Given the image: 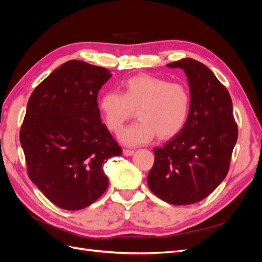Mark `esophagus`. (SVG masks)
<instances>
[{
  "mask_svg": "<svg viewBox=\"0 0 262 262\" xmlns=\"http://www.w3.org/2000/svg\"><path fill=\"white\" fill-rule=\"evenodd\" d=\"M134 154V150L133 149H128V148H124L123 149V155L124 156H131Z\"/></svg>",
  "mask_w": 262,
  "mask_h": 262,
  "instance_id": "obj_1",
  "label": "esophagus"
}]
</instances>
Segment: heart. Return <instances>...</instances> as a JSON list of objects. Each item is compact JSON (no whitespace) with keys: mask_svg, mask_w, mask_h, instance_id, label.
<instances>
[{"mask_svg":"<svg viewBox=\"0 0 262 262\" xmlns=\"http://www.w3.org/2000/svg\"><path fill=\"white\" fill-rule=\"evenodd\" d=\"M191 97L188 87L152 75H137L122 84V94L102 95L99 109L109 131L120 132L136 112L139 121L126 128L120 140L126 145H140L152 140H167L184 128Z\"/></svg>","mask_w":262,"mask_h":262,"instance_id":"obj_1","label":"heart"}]
</instances>
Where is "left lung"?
<instances>
[{
  "mask_svg": "<svg viewBox=\"0 0 262 262\" xmlns=\"http://www.w3.org/2000/svg\"><path fill=\"white\" fill-rule=\"evenodd\" d=\"M167 67L185 71L191 104L179 134L153 149L147 185L160 199L185 205L203 200L224 180L238 128L229 93L209 68L190 58Z\"/></svg>",
  "mask_w": 262,
  "mask_h": 262,
  "instance_id": "left-lung-1",
  "label": "left lung"
}]
</instances>
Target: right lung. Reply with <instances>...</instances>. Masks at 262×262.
Instances as JSON below:
<instances>
[{"label":"right lung","mask_w":262,"mask_h":262,"mask_svg":"<svg viewBox=\"0 0 262 262\" xmlns=\"http://www.w3.org/2000/svg\"><path fill=\"white\" fill-rule=\"evenodd\" d=\"M108 69L71 60L30 95L19 132L27 173L57 207L76 211L106 191L105 162L122 148L101 123L98 92Z\"/></svg>","instance_id":"obj_1"}]
</instances>
